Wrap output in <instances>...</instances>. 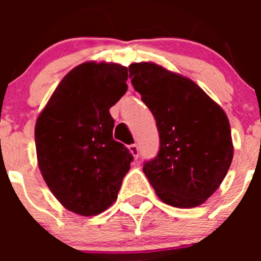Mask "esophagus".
<instances>
[{"label":"esophagus","mask_w":261,"mask_h":261,"mask_svg":"<svg viewBox=\"0 0 261 261\" xmlns=\"http://www.w3.org/2000/svg\"><path fill=\"white\" fill-rule=\"evenodd\" d=\"M128 150H130V152L133 154V156L135 158V159H138L139 158V147L136 144H133V145L128 146Z\"/></svg>","instance_id":"1"}]
</instances>
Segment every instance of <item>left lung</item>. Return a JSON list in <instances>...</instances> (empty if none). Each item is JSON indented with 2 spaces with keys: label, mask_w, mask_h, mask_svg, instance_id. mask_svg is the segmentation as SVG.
Wrapping results in <instances>:
<instances>
[{
  "label": "left lung",
  "mask_w": 261,
  "mask_h": 261,
  "mask_svg": "<svg viewBox=\"0 0 261 261\" xmlns=\"http://www.w3.org/2000/svg\"><path fill=\"white\" fill-rule=\"evenodd\" d=\"M128 72L159 131V152L143 167L155 193L179 208L204 203L232 162L225 111L193 81L154 63H134Z\"/></svg>",
  "instance_id": "1"
}]
</instances>
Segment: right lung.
Here are the masks:
<instances>
[{
  "label": "right lung",
  "instance_id": "add662e5",
  "mask_svg": "<svg viewBox=\"0 0 261 261\" xmlns=\"http://www.w3.org/2000/svg\"><path fill=\"white\" fill-rule=\"evenodd\" d=\"M127 68L83 63L70 70L35 125L44 180L69 211L96 216L117 198L133 154L114 140L110 109L127 91Z\"/></svg>",
  "mask_w": 261,
  "mask_h": 261
}]
</instances>
